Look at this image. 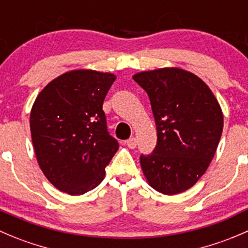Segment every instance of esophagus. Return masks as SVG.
Instances as JSON below:
<instances>
[{"label":"esophagus","mask_w":248,"mask_h":248,"mask_svg":"<svg viewBox=\"0 0 248 248\" xmlns=\"http://www.w3.org/2000/svg\"><path fill=\"white\" fill-rule=\"evenodd\" d=\"M126 144L129 149H134L137 146V139L134 138V137H132V138H129L128 140L126 141Z\"/></svg>","instance_id":"obj_1"}]
</instances>
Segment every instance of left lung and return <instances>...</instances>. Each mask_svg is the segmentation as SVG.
Here are the masks:
<instances>
[{"mask_svg":"<svg viewBox=\"0 0 248 248\" xmlns=\"http://www.w3.org/2000/svg\"><path fill=\"white\" fill-rule=\"evenodd\" d=\"M133 80L148 93L157 132L140 166L151 188L166 195L188 190L210 166L223 132V112L207 85L186 70L143 71Z\"/></svg>","mask_w":248,"mask_h":248,"instance_id":"left-lung-1","label":"left lung"}]
</instances>
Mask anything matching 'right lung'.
<instances>
[{
	"instance_id": "right-lung-1",
	"label": "right lung",
	"mask_w": 248,
	"mask_h": 248,
	"mask_svg": "<svg viewBox=\"0 0 248 248\" xmlns=\"http://www.w3.org/2000/svg\"><path fill=\"white\" fill-rule=\"evenodd\" d=\"M116 76L73 70L40 92L30 114L33 150L58 190L82 195L100 184L119 149L108 132L103 103Z\"/></svg>"
}]
</instances>
